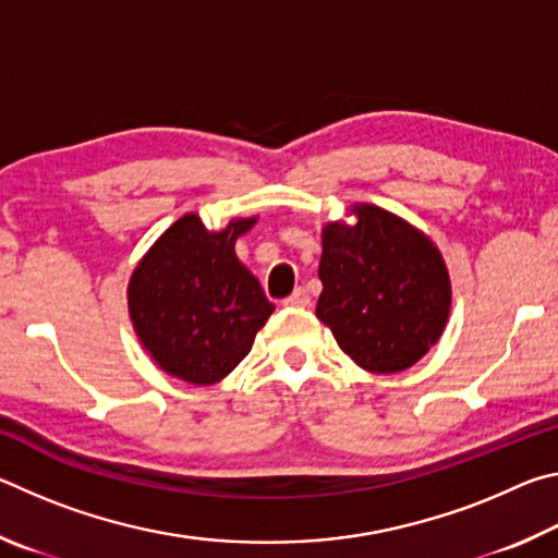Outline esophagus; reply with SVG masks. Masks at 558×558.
Listing matches in <instances>:
<instances>
[{
    "label": "esophagus",
    "mask_w": 558,
    "mask_h": 558,
    "mask_svg": "<svg viewBox=\"0 0 558 558\" xmlns=\"http://www.w3.org/2000/svg\"><path fill=\"white\" fill-rule=\"evenodd\" d=\"M282 305H286V307H307V305H310L307 290H305V288H298L295 292H292L290 298L282 300Z\"/></svg>",
    "instance_id": "esophagus-1"
}]
</instances>
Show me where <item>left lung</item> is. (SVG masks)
Returning <instances> with one entry per match:
<instances>
[{"instance_id": "left-lung-1", "label": "left lung", "mask_w": 558, "mask_h": 558, "mask_svg": "<svg viewBox=\"0 0 558 558\" xmlns=\"http://www.w3.org/2000/svg\"><path fill=\"white\" fill-rule=\"evenodd\" d=\"M354 223L323 226L317 319L342 352L372 374L409 369L448 325L452 288L426 233L374 204H354Z\"/></svg>"}]
</instances>
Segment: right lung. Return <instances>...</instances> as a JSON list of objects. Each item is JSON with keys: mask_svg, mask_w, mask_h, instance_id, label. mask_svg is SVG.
I'll use <instances>...</instances> for the list:
<instances>
[{"mask_svg": "<svg viewBox=\"0 0 558 558\" xmlns=\"http://www.w3.org/2000/svg\"><path fill=\"white\" fill-rule=\"evenodd\" d=\"M256 221L245 216L209 231L199 214H184L132 270V327L153 362L174 379L219 384L251 352L276 310L235 256V241Z\"/></svg>", "mask_w": 558, "mask_h": 558, "instance_id": "add662e5", "label": "right lung"}]
</instances>
